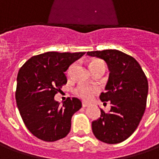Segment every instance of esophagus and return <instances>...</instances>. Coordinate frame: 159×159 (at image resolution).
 Segmentation results:
<instances>
[{
	"label": "esophagus",
	"instance_id": "34e87169",
	"mask_svg": "<svg viewBox=\"0 0 159 159\" xmlns=\"http://www.w3.org/2000/svg\"><path fill=\"white\" fill-rule=\"evenodd\" d=\"M82 106H83V107H87L89 106V104L87 103V102H83V103H82Z\"/></svg>",
	"mask_w": 159,
	"mask_h": 159
}]
</instances>
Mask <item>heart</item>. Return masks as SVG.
<instances>
[{
    "label": "heart",
    "instance_id": "b5f03b06",
    "mask_svg": "<svg viewBox=\"0 0 159 159\" xmlns=\"http://www.w3.org/2000/svg\"><path fill=\"white\" fill-rule=\"evenodd\" d=\"M105 66V63L100 60V59H93L91 62L89 63V68L90 70L93 69L94 67H97V66ZM74 65L70 66L68 70V74H70L71 71H72L73 68H74ZM96 91V89L94 87L89 86V85H84V84H81V85H78L76 87L74 92L76 93V95L80 98H82L83 100H89L90 98L92 97L94 92Z\"/></svg>",
    "mask_w": 159,
    "mask_h": 159
}]
</instances>
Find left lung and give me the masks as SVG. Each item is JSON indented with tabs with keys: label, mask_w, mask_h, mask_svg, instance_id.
<instances>
[{
	"label": "left lung",
	"mask_w": 159,
	"mask_h": 159,
	"mask_svg": "<svg viewBox=\"0 0 159 159\" xmlns=\"http://www.w3.org/2000/svg\"><path fill=\"white\" fill-rule=\"evenodd\" d=\"M87 54L104 59L110 71L106 92L100 99L111 102L106 113L100 109V117L92 122L94 136L102 142L117 144L134 132L143 117L147 106L148 82L140 64L132 56L116 50L92 51Z\"/></svg>",
	"instance_id": "1"
}]
</instances>
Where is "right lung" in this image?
I'll return each mask as SVG.
<instances>
[{"mask_svg":"<svg viewBox=\"0 0 159 159\" xmlns=\"http://www.w3.org/2000/svg\"><path fill=\"white\" fill-rule=\"evenodd\" d=\"M84 54L44 52L31 57L19 70L16 103L26 128L36 138L56 141L69 134L71 117L82 102L75 97L67 98L60 106L54 95L67 83L65 72L69 66Z\"/></svg>","mask_w":159,"mask_h":159,"instance_id":"add662e5","label":"right lung"}]
</instances>
